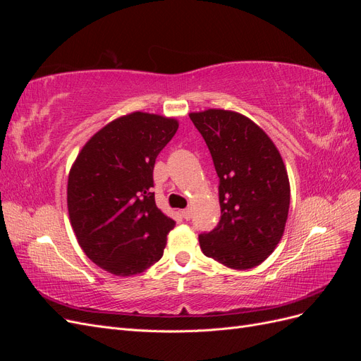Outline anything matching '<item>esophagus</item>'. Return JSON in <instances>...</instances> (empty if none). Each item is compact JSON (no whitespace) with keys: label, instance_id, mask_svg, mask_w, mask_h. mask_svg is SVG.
Segmentation results:
<instances>
[{"label":"esophagus","instance_id":"1","mask_svg":"<svg viewBox=\"0 0 361 361\" xmlns=\"http://www.w3.org/2000/svg\"><path fill=\"white\" fill-rule=\"evenodd\" d=\"M191 215H192V211H191V207H187V209H183L182 211V216L185 218V220H190V218H191Z\"/></svg>","mask_w":361,"mask_h":361}]
</instances>
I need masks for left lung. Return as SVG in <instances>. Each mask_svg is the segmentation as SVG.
<instances>
[{"label": "left lung", "instance_id": "obj_1", "mask_svg": "<svg viewBox=\"0 0 361 361\" xmlns=\"http://www.w3.org/2000/svg\"><path fill=\"white\" fill-rule=\"evenodd\" d=\"M211 152L221 218L199 235L203 255L233 269L262 264L280 243L290 188L285 164L271 138L243 114L226 110L191 113Z\"/></svg>", "mask_w": 361, "mask_h": 361}]
</instances>
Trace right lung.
<instances>
[{
	"mask_svg": "<svg viewBox=\"0 0 361 361\" xmlns=\"http://www.w3.org/2000/svg\"><path fill=\"white\" fill-rule=\"evenodd\" d=\"M178 120L133 113L96 133L68 180V209L78 244L114 276L146 271L162 257L174 221L155 203L154 167Z\"/></svg>",
	"mask_w": 361,
	"mask_h": 361,
	"instance_id": "add662e5",
	"label": "right lung"
}]
</instances>
